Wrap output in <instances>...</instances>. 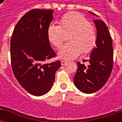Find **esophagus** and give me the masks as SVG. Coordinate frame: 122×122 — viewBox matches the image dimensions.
<instances>
[{"instance_id": "esophagus-1", "label": "esophagus", "mask_w": 122, "mask_h": 122, "mask_svg": "<svg viewBox=\"0 0 122 122\" xmlns=\"http://www.w3.org/2000/svg\"><path fill=\"white\" fill-rule=\"evenodd\" d=\"M68 62L66 61H61V65H65L66 63H67Z\"/></svg>"}]
</instances>
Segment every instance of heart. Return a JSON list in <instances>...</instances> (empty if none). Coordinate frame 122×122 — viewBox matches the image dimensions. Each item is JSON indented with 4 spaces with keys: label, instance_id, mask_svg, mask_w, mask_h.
<instances>
[{
    "label": "heart",
    "instance_id": "1",
    "mask_svg": "<svg viewBox=\"0 0 122 122\" xmlns=\"http://www.w3.org/2000/svg\"><path fill=\"white\" fill-rule=\"evenodd\" d=\"M67 35L69 42L61 46L58 51L59 58L71 60L81 53L91 52L97 42V32L94 26L80 13L70 12L65 14L59 21V26L51 24L47 29L48 41L56 48L63 42L64 35Z\"/></svg>",
    "mask_w": 122,
    "mask_h": 122
}]
</instances>
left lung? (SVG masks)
Masks as SVG:
<instances>
[{"instance_id": "8db88e82", "label": "left lung", "mask_w": 122, "mask_h": 122, "mask_svg": "<svg viewBox=\"0 0 122 122\" xmlns=\"http://www.w3.org/2000/svg\"><path fill=\"white\" fill-rule=\"evenodd\" d=\"M90 14L96 15L93 12ZM97 29L96 46L92 50L87 65L77 63L78 69L74 83L80 92L92 93L106 84L113 67L112 40L105 23L99 20L93 21Z\"/></svg>"}]
</instances>
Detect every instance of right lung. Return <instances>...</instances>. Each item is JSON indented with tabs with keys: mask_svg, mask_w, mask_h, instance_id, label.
<instances>
[{
	"mask_svg": "<svg viewBox=\"0 0 122 122\" xmlns=\"http://www.w3.org/2000/svg\"><path fill=\"white\" fill-rule=\"evenodd\" d=\"M52 10L32 9L17 22L10 40L11 65L20 84L29 93H47L55 81L61 61L45 63L56 54L47 37Z\"/></svg>",
	"mask_w": 122,
	"mask_h": 122,
	"instance_id": "obj_1",
	"label": "right lung"
}]
</instances>
